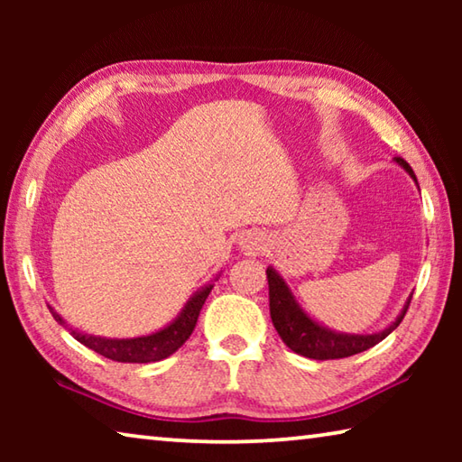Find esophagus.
Here are the masks:
<instances>
[{"label":"esophagus","instance_id":"obj_1","mask_svg":"<svg viewBox=\"0 0 462 462\" xmlns=\"http://www.w3.org/2000/svg\"><path fill=\"white\" fill-rule=\"evenodd\" d=\"M256 250H259V248H256Z\"/></svg>","mask_w":462,"mask_h":462}]
</instances>
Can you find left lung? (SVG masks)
Returning <instances> with one entry per match:
<instances>
[{
	"instance_id": "1",
	"label": "left lung",
	"mask_w": 462,
	"mask_h": 462,
	"mask_svg": "<svg viewBox=\"0 0 462 462\" xmlns=\"http://www.w3.org/2000/svg\"><path fill=\"white\" fill-rule=\"evenodd\" d=\"M395 161L408 171L416 181V175H413L411 167L405 162L402 156H395ZM267 281H269V308H271V319L275 330L279 332L281 340H283L293 353L306 356V358H316V361H334V358H346L363 353V350L374 346L383 338L395 330L397 326L402 324V319L408 311L411 297L405 303L403 311L400 318L395 319L393 324L385 328L383 332L377 334H338L328 330V328L316 324L314 319H310L303 310L297 306L293 300L291 291L285 285V281L279 277L275 269H267Z\"/></svg>"
}]
</instances>
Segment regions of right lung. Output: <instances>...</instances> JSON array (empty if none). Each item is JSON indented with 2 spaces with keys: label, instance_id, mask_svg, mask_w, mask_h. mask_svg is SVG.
<instances>
[{
  "label": "right lung",
  "instance_id": "1",
  "mask_svg": "<svg viewBox=\"0 0 462 462\" xmlns=\"http://www.w3.org/2000/svg\"><path fill=\"white\" fill-rule=\"evenodd\" d=\"M214 285L203 287L199 293H195L187 306L183 308L181 316H179L173 324H169L162 330L154 332L151 336H140V338H101V336H91V334H81L73 330V328H67V322L62 319L57 311H52L54 319L60 326H65L69 332L73 334L75 340H79L85 346L96 350L97 355L109 358V361L116 363H156L162 361L179 350L185 344V340L189 338L195 324H198L199 311L206 303L209 291H212Z\"/></svg>",
  "mask_w": 462,
  "mask_h": 462
}]
</instances>
